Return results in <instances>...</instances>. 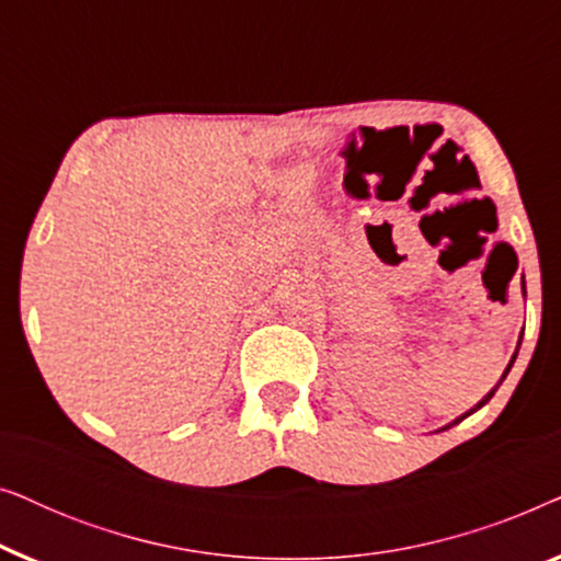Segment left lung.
Here are the masks:
<instances>
[{
    "mask_svg": "<svg viewBox=\"0 0 561 561\" xmlns=\"http://www.w3.org/2000/svg\"><path fill=\"white\" fill-rule=\"evenodd\" d=\"M513 359H516V355H513ZM513 359H511V365H513ZM511 365H508V367H505V373H503V378H505V375H508V370H511ZM503 378H501V382H503ZM495 390H497V386H495V388H493V390H490V393H488V396H485V398H482V401H480V403H478V405H474V409H472V411H478V409H480V405H485V403H488V401H490V398H493V393H495ZM472 411H467V413H465V416H470V413H472ZM465 416H462V419H465ZM462 419H457V421H462ZM457 421H455V424H457ZM449 426H451V424H449Z\"/></svg>",
    "mask_w": 561,
    "mask_h": 561,
    "instance_id": "1",
    "label": "left lung"
}]
</instances>
